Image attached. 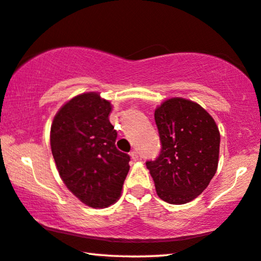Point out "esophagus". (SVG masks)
Segmentation results:
<instances>
[{
    "label": "esophagus",
    "mask_w": 261,
    "mask_h": 261,
    "mask_svg": "<svg viewBox=\"0 0 261 261\" xmlns=\"http://www.w3.org/2000/svg\"><path fill=\"white\" fill-rule=\"evenodd\" d=\"M130 158L132 160H134V161H138L139 160V153L136 150H132L130 151Z\"/></svg>",
    "instance_id": "34e87169"
}]
</instances>
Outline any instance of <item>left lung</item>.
<instances>
[{
    "mask_svg": "<svg viewBox=\"0 0 261 261\" xmlns=\"http://www.w3.org/2000/svg\"><path fill=\"white\" fill-rule=\"evenodd\" d=\"M161 150L146 162L159 197L186 204L206 189L218 166L220 135L211 115L198 103L171 98L155 111Z\"/></svg>",
    "mask_w": 261,
    "mask_h": 261,
    "instance_id": "1",
    "label": "left lung"
}]
</instances>
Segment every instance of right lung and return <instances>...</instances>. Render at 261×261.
I'll list each match as a JSON object with an SVG mask.
<instances>
[{"mask_svg": "<svg viewBox=\"0 0 261 261\" xmlns=\"http://www.w3.org/2000/svg\"><path fill=\"white\" fill-rule=\"evenodd\" d=\"M111 111L98 93H84L66 102L51 126V150L63 182L83 203L99 209L117 202L129 170V155L115 147Z\"/></svg>", "mask_w": 261, "mask_h": 261, "instance_id": "1", "label": "right lung"}]
</instances>
